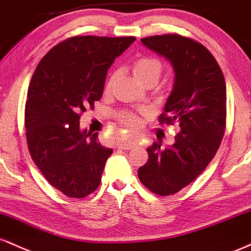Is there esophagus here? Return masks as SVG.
<instances>
[{
    "mask_svg": "<svg viewBox=\"0 0 251 251\" xmlns=\"http://www.w3.org/2000/svg\"><path fill=\"white\" fill-rule=\"evenodd\" d=\"M136 145H137L136 141H126V142L118 143V148L125 149V151H129V149L134 148Z\"/></svg>",
    "mask_w": 251,
    "mask_h": 251,
    "instance_id": "esophagus-1",
    "label": "esophagus"
}]
</instances>
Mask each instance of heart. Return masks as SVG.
<instances>
[{
  "mask_svg": "<svg viewBox=\"0 0 251 251\" xmlns=\"http://www.w3.org/2000/svg\"><path fill=\"white\" fill-rule=\"evenodd\" d=\"M131 71L137 80L142 83L143 85L154 81L156 83L159 78L161 77L163 71V65L159 59L153 57H141L134 60L131 64ZM115 75H111L106 80L105 86H104V91L110 92L114 85ZM118 121L126 130H135L140 126V117L139 115L135 114L133 111L123 110L118 112L117 115Z\"/></svg>",
  "mask_w": 251,
  "mask_h": 251,
  "instance_id": "1",
  "label": "heart"
}]
</instances>
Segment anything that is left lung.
Segmentation results:
<instances>
[{
  "instance_id": "1",
  "label": "left lung",
  "mask_w": 251,
  "mask_h": 251,
  "mask_svg": "<svg viewBox=\"0 0 251 251\" xmlns=\"http://www.w3.org/2000/svg\"><path fill=\"white\" fill-rule=\"evenodd\" d=\"M174 70V85L159 122L178 123L176 142L165 149L154 142L148 161L139 168L140 181L159 196H171L190 185L216 155L226 122V86L211 52L179 34L141 39Z\"/></svg>"
}]
</instances>
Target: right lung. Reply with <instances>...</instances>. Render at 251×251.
Wrapping results in <instances>:
<instances>
[{
    "label": "right lung",
    "mask_w": 251,
    "mask_h": 251,
    "mask_svg": "<svg viewBox=\"0 0 251 251\" xmlns=\"http://www.w3.org/2000/svg\"><path fill=\"white\" fill-rule=\"evenodd\" d=\"M135 36H73L41 59L29 83L25 108L27 145L47 181L70 198L100 186L112 149L98 133L81 130L80 115L103 95L106 73Z\"/></svg>",
    "instance_id": "add662e5"
}]
</instances>
